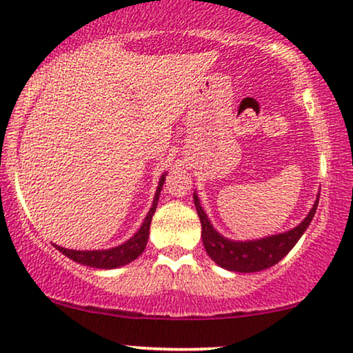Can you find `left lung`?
Segmentation results:
<instances>
[{
	"label": "left lung",
	"mask_w": 353,
	"mask_h": 353,
	"mask_svg": "<svg viewBox=\"0 0 353 353\" xmlns=\"http://www.w3.org/2000/svg\"><path fill=\"white\" fill-rule=\"evenodd\" d=\"M193 199L194 206H196L199 221H201V237L208 255H210L211 260H214L219 267L230 270V272L241 273L260 272V270L270 268L280 262L283 256L296 245L299 237L303 236L304 230H306L307 225L311 224L312 217L316 214L317 203H319V196H317L314 206L311 208L310 214L304 217L301 224H298L296 228L288 230V232L256 239V241L237 242L223 237L214 228H212L206 212H204L201 204H199L196 193L193 194Z\"/></svg>",
	"instance_id": "8db88e82"
}]
</instances>
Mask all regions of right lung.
<instances>
[{"label": "right lung", "mask_w": 353, "mask_h": 353, "mask_svg": "<svg viewBox=\"0 0 353 353\" xmlns=\"http://www.w3.org/2000/svg\"><path fill=\"white\" fill-rule=\"evenodd\" d=\"M165 175H167V173H163L159 181V186H157V193H155L154 203H152L149 214H147L145 219H143L141 229H139L128 242L121 243V245L112 247V249H108V250H70V249H65V247L55 245L54 243L55 249L62 252L63 255H67L68 259L73 260V262L88 265V267H93V268H104V270L117 268V267H123V265H128L129 262H132V260H136L137 256L142 254L143 249H145L147 241H149L150 221L157 210V204H159V196H160V191H162Z\"/></svg>", "instance_id": "obj_1"}]
</instances>
